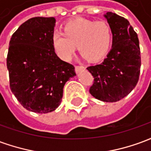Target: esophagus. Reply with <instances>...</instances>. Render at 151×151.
Returning <instances> with one entry per match:
<instances>
[{"label": "esophagus", "mask_w": 151, "mask_h": 151, "mask_svg": "<svg viewBox=\"0 0 151 151\" xmlns=\"http://www.w3.org/2000/svg\"><path fill=\"white\" fill-rule=\"evenodd\" d=\"M85 69V67L83 65H76L75 66V71L77 73H78L79 72H81L82 70Z\"/></svg>", "instance_id": "34e87169"}]
</instances>
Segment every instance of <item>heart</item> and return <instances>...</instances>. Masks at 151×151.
Masks as SVG:
<instances>
[{
	"label": "heart",
	"mask_w": 151,
	"mask_h": 151,
	"mask_svg": "<svg viewBox=\"0 0 151 151\" xmlns=\"http://www.w3.org/2000/svg\"><path fill=\"white\" fill-rule=\"evenodd\" d=\"M112 43V31L108 22L77 18L68 22L63 33L54 31L52 45L60 59L69 61L78 45L79 52L90 61L103 59L109 52Z\"/></svg>",
	"instance_id": "heart-1"
}]
</instances>
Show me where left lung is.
Wrapping results in <instances>:
<instances>
[{
  "mask_svg": "<svg viewBox=\"0 0 151 151\" xmlns=\"http://www.w3.org/2000/svg\"><path fill=\"white\" fill-rule=\"evenodd\" d=\"M104 17L112 31V47L101 64L87 67L94 77L90 93L99 100L113 103L124 98L136 86L141 52L137 35L127 19L111 12Z\"/></svg>",
  "mask_w": 151,
  "mask_h": 151,
  "instance_id": "8db88e82",
  "label": "left lung"
}]
</instances>
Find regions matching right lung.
Masks as SVG:
<instances>
[{"mask_svg": "<svg viewBox=\"0 0 151 151\" xmlns=\"http://www.w3.org/2000/svg\"><path fill=\"white\" fill-rule=\"evenodd\" d=\"M55 23L53 17L30 18L9 41L6 60L11 91L23 108L36 113L56 110L65 82L76 75L74 66L54 52Z\"/></svg>", "mask_w": 151, "mask_h": 151, "instance_id": "1", "label": "right lung"}]
</instances>
